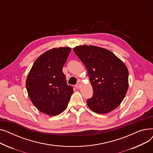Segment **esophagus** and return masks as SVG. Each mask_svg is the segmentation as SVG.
<instances>
[{"instance_id": "1", "label": "esophagus", "mask_w": 153, "mask_h": 153, "mask_svg": "<svg viewBox=\"0 0 153 153\" xmlns=\"http://www.w3.org/2000/svg\"><path fill=\"white\" fill-rule=\"evenodd\" d=\"M80 87H81V84H80L79 83H78V84H77L76 85V88L77 89H79V88H80Z\"/></svg>"}]
</instances>
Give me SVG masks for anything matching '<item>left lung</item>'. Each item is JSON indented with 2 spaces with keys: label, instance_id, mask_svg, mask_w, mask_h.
Wrapping results in <instances>:
<instances>
[{
  "label": "left lung",
  "instance_id": "obj_1",
  "mask_svg": "<svg viewBox=\"0 0 153 153\" xmlns=\"http://www.w3.org/2000/svg\"><path fill=\"white\" fill-rule=\"evenodd\" d=\"M74 53L84 64L93 88L89 108L105 114L122 103L128 88V71L124 62L110 51L92 45L77 46Z\"/></svg>",
  "mask_w": 153,
  "mask_h": 153
}]
</instances>
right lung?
I'll list each match as a JSON object with an SVG mask.
<instances>
[{"mask_svg": "<svg viewBox=\"0 0 153 153\" xmlns=\"http://www.w3.org/2000/svg\"><path fill=\"white\" fill-rule=\"evenodd\" d=\"M71 48L59 47L48 50L36 59L26 81L29 97L43 114L56 116L68 107L73 88L68 85L62 67Z\"/></svg>", "mask_w": 153, "mask_h": 153, "instance_id": "add662e5", "label": "right lung"}]
</instances>
